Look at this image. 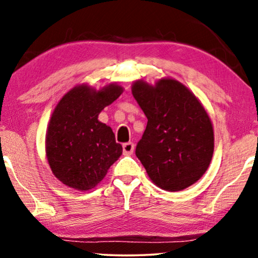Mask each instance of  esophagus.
<instances>
[{"mask_svg":"<svg viewBox=\"0 0 258 258\" xmlns=\"http://www.w3.org/2000/svg\"><path fill=\"white\" fill-rule=\"evenodd\" d=\"M134 143L132 142H128V143H124L123 144V154L124 155H132L134 153Z\"/></svg>","mask_w":258,"mask_h":258,"instance_id":"obj_1","label":"esophagus"}]
</instances>
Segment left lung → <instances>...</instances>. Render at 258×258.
<instances>
[{
    "instance_id": "obj_1",
    "label": "left lung",
    "mask_w": 258,
    "mask_h": 258,
    "mask_svg": "<svg viewBox=\"0 0 258 258\" xmlns=\"http://www.w3.org/2000/svg\"><path fill=\"white\" fill-rule=\"evenodd\" d=\"M133 96L148 118L136 156L158 188L181 191L204 175L214 154V128L199 98L177 80H137Z\"/></svg>"
}]
</instances>
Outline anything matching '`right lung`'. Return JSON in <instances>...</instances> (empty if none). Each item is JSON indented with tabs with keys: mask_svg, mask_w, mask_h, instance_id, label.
Masks as SVG:
<instances>
[{
	"mask_svg": "<svg viewBox=\"0 0 258 258\" xmlns=\"http://www.w3.org/2000/svg\"><path fill=\"white\" fill-rule=\"evenodd\" d=\"M122 93L117 83L98 90L79 84L56 104L45 134V155L63 184L80 191L95 188L122 155L110 126L98 121L100 112Z\"/></svg>",
	"mask_w": 258,
	"mask_h": 258,
	"instance_id": "obj_1",
	"label": "right lung"
}]
</instances>
